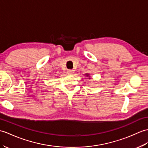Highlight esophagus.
I'll list each match as a JSON object with an SVG mask.
<instances>
[{"label": "esophagus", "instance_id": "34e87169", "mask_svg": "<svg viewBox=\"0 0 148 148\" xmlns=\"http://www.w3.org/2000/svg\"><path fill=\"white\" fill-rule=\"evenodd\" d=\"M67 73L69 75H73L74 73V71L73 70H68L67 72Z\"/></svg>", "mask_w": 148, "mask_h": 148}]
</instances>
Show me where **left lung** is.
<instances>
[{
  "label": "left lung",
  "mask_w": 148,
  "mask_h": 148,
  "mask_svg": "<svg viewBox=\"0 0 148 148\" xmlns=\"http://www.w3.org/2000/svg\"><path fill=\"white\" fill-rule=\"evenodd\" d=\"M84 75H85V76H86V77H90V79H91V78H90V74L86 73V74H85Z\"/></svg>",
  "instance_id": "8db88e82"
}]
</instances>
